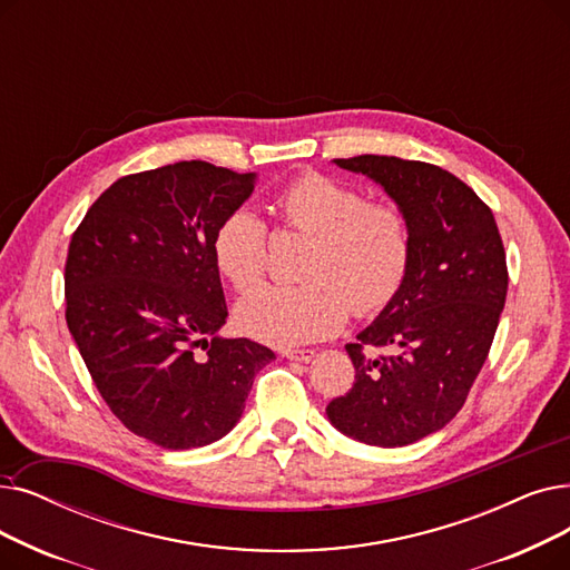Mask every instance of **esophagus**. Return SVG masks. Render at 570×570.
<instances>
[{
  "instance_id": "1",
  "label": "esophagus",
  "mask_w": 570,
  "mask_h": 570,
  "mask_svg": "<svg viewBox=\"0 0 570 570\" xmlns=\"http://www.w3.org/2000/svg\"><path fill=\"white\" fill-rule=\"evenodd\" d=\"M314 350H282V356L291 358V361H312L314 358Z\"/></svg>"
}]
</instances>
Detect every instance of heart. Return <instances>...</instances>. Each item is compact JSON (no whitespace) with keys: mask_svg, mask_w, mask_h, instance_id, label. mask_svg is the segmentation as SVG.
I'll list each match as a JSON object with an SVG mask.
<instances>
[{"mask_svg":"<svg viewBox=\"0 0 570 570\" xmlns=\"http://www.w3.org/2000/svg\"><path fill=\"white\" fill-rule=\"evenodd\" d=\"M279 224L309 235L303 284H267L239 301L235 321L261 342L291 346L337 333L350 307L377 314L401 293L412 263L407 214L393 203H367L363 190L307 171L275 197ZM212 258L233 288L246 291L267 267V226L246 205L230 209L212 235Z\"/></svg>","mask_w":570,"mask_h":570,"instance_id":"heart-1","label":"heart"}]
</instances>
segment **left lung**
<instances>
[{
  "instance_id": "8db88e82",
  "label": "left lung",
  "mask_w": 570,
  "mask_h": 570,
  "mask_svg": "<svg viewBox=\"0 0 570 570\" xmlns=\"http://www.w3.org/2000/svg\"><path fill=\"white\" fill-rule=\"evenodd\" d=\"M335 165L377 181L407 214L412 263L395 301L346 344L356 380L326 412L344 435L403 448L448 426L480 375L508 293L503 239L478 193L438 165L393 156Z\"/></svg>"
}]
</instances>
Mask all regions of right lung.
<instances>
[{"label":"right lung","instance_id":"1","mask_svg":"<svg viewBox=\"0 0 570 570\" xmlns=\"http://www.w3.org/2000/svg\"><path fill=\"white\" fill-rule=\"evenodd\" d=\"M256 175L184 160L114 181L73 230L67 326L122 426L165 450L224 438L275 352L218 337L228 307L212 235Z\"/></svg>","mask_w":570,"mask_h":570}]
</instances>
